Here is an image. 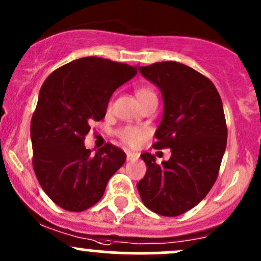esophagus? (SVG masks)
<instances>
[{"instance_id": "esophagus-1", "label": "esophagus", "mask_w": 261, "mask_h": 261, "mask_svg": "<svg viewBox=\"0 0 261 261\" xmlns=\"http://www.w3.org/2000/svg\"><path fill=\"white\" fill-rule=\"evenodd\" d=\"M126 158H127L128 162H133V160H136L139 158L138 152L134 151H126Z\"/></svg>"}]
</instances>
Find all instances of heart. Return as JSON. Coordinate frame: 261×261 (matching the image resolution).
Segmentation results:
<instances>
[{
  "label": "heart",
  "mask_w": 261,
  "mask_h": 261,
  "mask_svg": "<svg viewBox=\"0 0 261 261\" xmlns=\"http://www.w3.org/2000/svg\"><path fill=\"white\" fill-rule=\"evenodd\" d=\"M136 97H138L139 102L147 101L150 98H156L154 91L147 87H140L136 89ZM118 138L123 141L125 144L130 146H138L140 145L141 141L149 135V130L145 127H136V126H125V127L120 128L117 133Z\"/></svg>",
  "instance_id": "b5f03b06"
}]
</instances>
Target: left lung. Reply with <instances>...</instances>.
<instances>
[{"label":"left lung","mask_w":261,"mask_h":261,"mask_svg":"<svg viewBox=\"0 0 261 261\" xmlns=\"http://www.w3.org/2000/svg\"><path fill=\"white\" fill-rule=\"evenodd\" d=\"M139 72L162 93L154 147H169L172 156L159 165L154 155L141 154L146 174L136 187L150 211L174 217L197 206L217 179L227 144L222 101L208 78L181 63H155Z\"/></svg>","instance_id":"obj_1"}]
</instances>
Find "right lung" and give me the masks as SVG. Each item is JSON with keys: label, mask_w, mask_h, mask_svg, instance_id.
I'll return each instance as SVG.
<instances>
[{"label": "right lung", "mask_w": 261, "mask_h": 261, "mask_svg": "<svg viewBox=\"0 0 261 261\" xmlns=\"http://www.w3.org/2000/svg\"><path fill=\"white\" fill-rule=\"evenodd\" d=\"M136 73L125 63L86 57L54 70L41 86L30 127L33 165L41 188L62 208L81 212L96 204L125 163L118 147L107 144L92 154L83 140L89 123L106 116L112 93Z\"/></svg>", "instance_id": "obj_1"}]
</instances>
